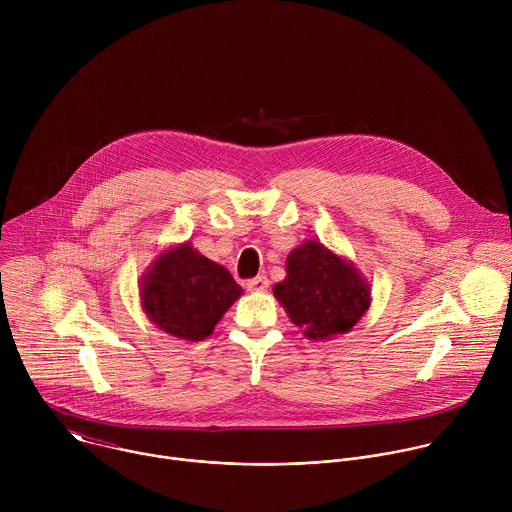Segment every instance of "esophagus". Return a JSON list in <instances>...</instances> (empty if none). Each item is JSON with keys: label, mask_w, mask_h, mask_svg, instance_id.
I'll return each mask as SVG.
<instances>
[{"label": "esophagus", "mask_w": 512, "mask_h": 512, "mask_svg": "<svg viewBox=\"0 0 512 512\" xmlns=\"http://www.w3.org/2000/svg\"><path fill=\"white\" fill-rule=\"evenodd\" d=\"M245 287L249 291H265L269 287V279L265 275H259V277H253V279H247L245 281Z\"/></svg>", "instance_id": "obj_1"}]
</instances>
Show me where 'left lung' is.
<instances>
[{"instance_id":"1","label":"left lung","mask_w":512,"mask_h":512,"mask_svg":"<svg viewBox=\"0 0 512 512\" xmlns=\"http://www.w3.org/2000/svg\"><path fill=\"white\" fill-rule=\"evenodd\" d=\"M285 265L287 277L273 287V296L308 338L344 334L369 310V283L322 243L306 241Z\"/></svg>"}]
</instances>
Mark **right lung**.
<instances>
[{"instance_id": "add662e5", "label": "right lung", "mask_w": 512, "mask_h": 512, "mask_svg": "<svg viewBox=\"0 0 512 512\" xmlns=\"http://www.w3.org/2000/svg\"><path fill=\"white\" fill-rule=\"evenodd\" d=\"M241 294V285L223 265L188 243L166 251L141 279L145 314L182 340H204Z\"/></svg>"}]
</instances>
